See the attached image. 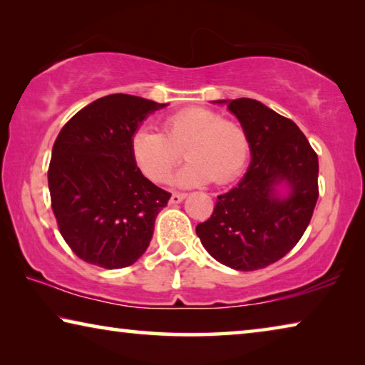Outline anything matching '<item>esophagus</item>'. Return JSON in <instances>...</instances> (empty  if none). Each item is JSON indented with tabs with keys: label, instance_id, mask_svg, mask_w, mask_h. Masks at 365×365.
I'll list each match as a JSON object with an SVG mask.
<instances>
[{
	"label": "esophagus",
	"instance_id": "obj_1",
	"mask_svg": "<svg viewBox=\"0 0 365 365\" xmlns=\"http://www.w3.org/2000/svg\"><path fill=\"white\" fill-rule=\"evenodd\" d=\"M185 197H187V193H182V191H172L170 202L172 205H177V202H182Z\"/></svg>",
	"mask_w": 365,
	"mask_h": 365
}]
</instances>
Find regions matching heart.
Wrapping results in <instances>:
<instances>
[{"label": "heart", "mask_w": 365, "mask_h": 365, "mask_svg": "<svg viewBox=\"0 0 365 365\" xmlns=\"http://www.w3.org/2000/svg\"><path fill=\"white\" fill-rule=\"evenodd\" d=\"M190 160L178 172L182 185H202L214 180L232 182L245 169L250 140L240 123L222 119L205 108H188L163 122V133L140 127L130 137V153L138 169L153 182H165L182 159Z\"/></svg>", "instance_id": "heart-1"}]
</instances>
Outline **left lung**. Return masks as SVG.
Returning <instances> with one entry per match:
<instances>
[{"mask_svg":"<svg viewBox=\"0 0 365 365\" xmlns=\"http://www.w3.org/2000/svg\"><path fill=\"white\" fill-rule=\"evenodd\" d=\"M228 109L248 135L251 165L237 187L217 196L196 235L215 261L248 272L277 262L304 235L319 197V159L299 127L265 104L238 98ZM279 182L290 187L287 198L276 195Z\"/></svg>","mask_w":365,"mask_h":365,"instance_id":"1","label":"left lung"}]
</instances>
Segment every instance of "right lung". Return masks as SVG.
Masks as SVG:
<instances>
[{"label": "right lung", "instance_id": "right-lung-1", "mask_svg": "<svg viewBox=\"0 0 365 365\" xmlns=\"http://www.w3.org/2000/svg\"><path fill=\"white\" fill-rule=\"evenodd\" d=\"M165 104L132 95L100 98L66 122L48 169L59 232L82 261L104 269L132 265L151 242L170 193L141 174L130 137Z\"/></svg>", "mask_w": 365, "mask_h": 365}]
</instances>
